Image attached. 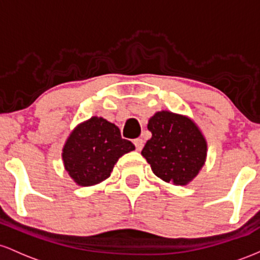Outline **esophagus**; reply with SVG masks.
I'll return each mask as SVG.
<instances>
[{"mask_svg": "<svg viewBox=\"0 0 260 260\" xmlns=\"http://www.w3.org/2000/svg\"><path fill=\"white\" fill-rule=\"evenodd\" d=\"M134 144H135V147H136V150L138 151H141L142 150V147H144V145H145V141L142 139H135L134 140Z\"/></svg>", "mask_w": 260, "mask_h": 260, "instance_id": "1", "label": "esophagus"}]
</instances>
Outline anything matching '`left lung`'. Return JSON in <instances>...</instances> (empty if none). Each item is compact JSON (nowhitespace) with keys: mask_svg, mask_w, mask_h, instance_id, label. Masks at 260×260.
Masks as SVG:
<instances>
[{"mask_svg":"<svg viewBox=\"0 0 260 260\" xmlns=\"http://www.w3.org/2000/svg\"><path fill=\"white\" fill-rule=\"evenodd\" d=\"M147 129L152 138L141 154L153 173L167 183L188 184L206 158V141L197 125L185 116L163 110L150 119Z\"/></svg>","mask_w":260,"mask_h":260,"instance_id":"obj_1","label":"left lung"}]
</instances>
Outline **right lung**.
Here are the masks:
<instances>
[{
  "instance_id": "1",
  "label": "right lung",
  "mask_w": 260,
  "mask_h": 260,
  "mask_svg": "<svg viewBox=\"0 0 260 260\" xmlns=\"http://www.w3.org/2000/svg\"><path fill=\"white\" fill-rule=\"evenodd\" d=\"M135 150L116 125L93 116L72 131L62 150L65 169L78 185L89 186L110 176L122 154Z\"/></svg>"
}]
</instances>
